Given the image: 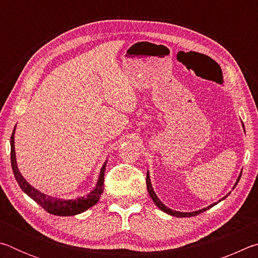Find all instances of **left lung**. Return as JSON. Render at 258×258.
Wrapping results in <instances>:
<instances>
[{
	"label": "left lung",
	"mask_w": 258,
	"mask_h": 258,
	"mask_svg": "<svg viewBox=\"0 0 258 258\" xmlns=\"http://www.w3.org/2000/svg\"><path fill=\"white\" fill-rule=\"evenodd\" d=\"M242 127L244 128V126H243V124H242ZM240 177H241V173H240V175H239V177H238V180H237V182H235V184L233 185V189L235 186H237V184H238V182H239V180H240ZM147 189H148V192H149V195H150V197H151V199L154 200V203L156 204V206L158 207L160 211H163V212H165V213H167L168 215H172V216H176V217H190V216H196V215H198V214H200V213H204L205 211H207V209H209V208H212L213 206H215V205L217 204V203H220V202H222V200L223 199H225L226 197H228L229 196V194L225 196V197H223L222 199H220L218 200L217 203H214V204H212V205H209V206H207L206 208H203V209H199V211H196V212H190V213H183V212H177V211H173V209H171V208H168L167 206H165V205L160 202V199L157 197V195L155 194V191H154V189H152V185H151V182H150V175H149V172H147Z\"/></svg>",
	"instance_id": "8db88e82"
}]
</instances>
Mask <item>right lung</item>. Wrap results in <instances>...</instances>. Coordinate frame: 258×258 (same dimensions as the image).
<instances>
[{"label":"right lung","instance_id":"right-lung-1","mask_svg":"<svg viewBox=\"0 0 258 258\" xmlns=\"http://www.w3.org/2000/svg\"><path fill=\"white\" fill-rule=\"evenodd\" d=\"M15 131L16 127L12 132V135L10 138V145H11V166L12 171H14L15 177L17 182H18L19 186L21 187L26 195L29 196L30 198L35 200L42 208H44L47 213L52 214V215H58V216H73L77 215L85 212L86 209L94 206L95 204L99 202L100 197H101L103 192V181H104V171H106L107 161H104V164L100 172V175L98 178L97 185L94 189L90 192L89 195L84 196V197L75 198V199H60V198H53L50 196H46L42 192L35 189L29 183L25 180L24 176L21 175V173L18 169V165H17L16 160V150H15Z\"/></svg>","mask_w":258,"mask_h":258}]
</instances>
